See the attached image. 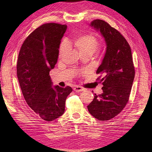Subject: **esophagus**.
Returning <instances> with one entry per match:
<instances>
[{"label":"esophagus","mask_w":152,"mask_h":152,"mask_svg":"<svg viewBox=\"0 0 152 152\" xmlns=\"http://www.w3.org/2000/svg\"><path fill=\"white\" fill-rule=\"evenodd\" d=\"M73 89H74V91H76V93L82 91H83V90H84V89L82 88V87H80V86H76V87H74V88H73Z\"/></svg>","instance_id":"1"}]
</instances>
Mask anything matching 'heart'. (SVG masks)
Listing matches in <instances>:
<instances>
[{
	"mask_svg": "<svg viewBox=\"0 0 152 152\" xmlns=\"http://www.w3.org/2000/svg\"><path fill=\"white\" fill-rule=\"evenodd\" d=\"M72 44L78 50L82 55L86 53L93 54L99 46V41L97 38L92 34H84L77 37ZM67 46L68 43L65 40L61 44L59 48L60 56L63 55L65 51Z\"/></svg>",
	"mask_w": 152,
	"mask_h": 152,
	"instance_id": "heart-1",
	"label": "heart"
}]
</instances>
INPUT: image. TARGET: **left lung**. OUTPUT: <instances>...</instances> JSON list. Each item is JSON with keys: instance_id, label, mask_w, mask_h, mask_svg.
<instances>
[{"instance_id": "obj_1", "label": "left lung", "mask_w": 152, "mask_h": 152, "mask_svg": "<svg viewBox=\"0 0 152 152\" xmlns=\"http://www.w3.org/2000/svg\"><path fill=\"white\" fill-rule=\"evenodd\" d=\"M90 26L104 38L106 51L96 73L102 93L95 94L88 106L93 117L101 121L109 120L119 114L129 101L134 78V67L131 50L125 38L114 28L101 19L91 22Z\"/></svg>"}]
</instances>
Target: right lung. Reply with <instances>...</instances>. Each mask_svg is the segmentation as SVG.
<instances>
[{
	"label": "right lung",
	"instance_id": "1",
	"mask_svg": "<svg viewBox=\"0 0 152 152\" xmlns=\"http://www.w3.org/2000/svg\"><path fill=\"white\" fill-rule=\"evenodd\" d=\"M66 28V25L53 23L41 25L25 39L18 56L17 75L25 100L38 116L48 121L64 114L66 97L72 91L69 86L53 87L50 76Z\"/></svg>",
	"mask_w": 152,
	"mask_h": 152
}]
</instances>
